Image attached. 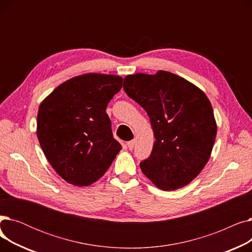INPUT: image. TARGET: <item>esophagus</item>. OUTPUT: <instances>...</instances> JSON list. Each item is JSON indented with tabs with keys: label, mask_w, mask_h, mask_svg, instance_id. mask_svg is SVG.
Listing matches in <instances>:
<instances>
[{
	"label": "esophagus",
	"mask_w": 252,
	"mask_h": 252,
	"mask_svg": "<svg viewBox=\"0 0 252 252\" xmlns=\"http://www.w3.org/2000/svg\"><path fill=\"white\" fill-rule=\"evenodd\" d=\"M126 145H127V147H128L129 150H133V148H134V146H135V140H131V141L127 142Z\"/></svg>",
	"instance_id": "34e87169"
}]
</instances>
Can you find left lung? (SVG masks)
<instances>
[{"mask_svg": "<svg viewBox=\"0 0 252 252\" xmlns=\"http://www.w3.org/2000/svg\"><path fill=\"white\" fill-rule=\"evenodd\" d=\"M124 90L146 110L155 137L142 173L164 191L190 184L206 165L217 137L213 106L205 93L175 73H135Z\"/></svg>", "mask_w": 252, "mask_h": 252, "instance_id": "obj_1", "label": "left lung"}]
</instances>
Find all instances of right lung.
<instances>
[{"instance_id": "right-lung-1", "label": "right lung", "mask_w": 252, "mask_h": 252, "mask_svg": "<svg viewBox=\"0 0 252 252\" xmlns=\"http://www.w3.org/2000/svg\"><path fill=\"white\" fill-rule=\"evenodd\" d=\"M123 79L104 73L77 75L39 105L36 136L43 152L56 173L74 186L97 182L122 150L106 108Z\"/></svg>"}]
</instances>
